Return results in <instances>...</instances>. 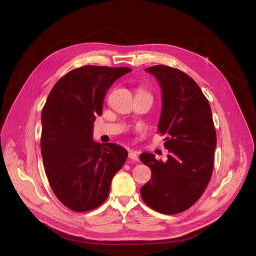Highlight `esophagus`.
Wrapping results in <instances>:
<instances>
[{"mask_svg": "<svg viewBox=\"0 0 256 256\" xmlns=\"http://www.w3.org/2000/svg\"><path fill=\"white\" fill-rule=\"evenodd\" d=\"M128 158L134 160V161H138V153L134 152V151H130L128 153Z\"/></svg>", "mask_w": 256, "mask_h": 256, "instance_id": "obj_1", "label": "esophagus"}]
</instances>
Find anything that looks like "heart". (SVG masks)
<instances>
[{"label":"heart","instance_id":"1","mask_svg":"<svg viewBox=\"0 0 256 256\" xmlns=\"http://www.w3.org/2000/svg\"><path fill=\"white\" fill-rule=\"evenodd\" d=\"M140 91H144V90H140Z\"/></svg>","mask_w":256,"mask_h":256}]
</instances>
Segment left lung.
Segmentation results:
<instances>
[{
	"label": "left lung",
	"instance_id": "obj_1",
	"mask_svg": "<svg viewBox=\"0 0 256 256\" xmlns=\"http://www.w3.org/2000/svg\"><path fill=\"white\" fill-rule=\"evenodd\" d=\"M162 89L158 132L165 136L167 161L142 153L152 178L140 188L144 202L156 212L173 214L194 206L206 190L214 170L216 134L210 103L184 72L165 64L146 68Z\"/></svg>",
	"mask_w": 256,
	"mask_h": 256
}]
</instances>
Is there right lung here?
Masks as SVG:
<instances>
[{
	"instance_id": "obj_1",
	"label": "right lung",
	"mask_w": 256,
	"mask_h": 256,
	"mask_svg": "<svg viewBox=\"0 0 256 256\" xmlns=\"http://www.w3.org/2000/svg\"><path fill=\"white\" fill-rule=\"evenodd\" d=\"M130 68L84 66L52 87L42 114L40 147L52 192L68 208L84 212L101 206L128 152L92 140L93 122L102 114L108 88Z\"/></svg>"
}]
</instances>
